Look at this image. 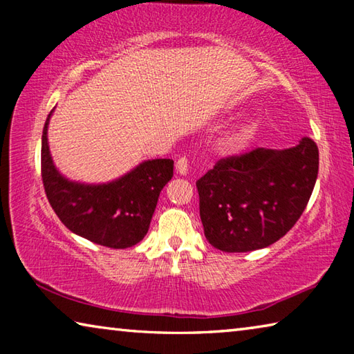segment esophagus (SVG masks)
I'll list each match as a JSON object with an SVG mask.
<instances>
[{"label":"esophagus","mask_w":354,"mask_h":354,"mask_svg":"<svg viewBox=\"0 0 354 354\" xmlns=\"http://www.w3.org/2000/svg\"><path fill=\"white\" fill-rule=\"evenodd\" d=\"M176 170L181 176H185L189 173V160L185 158H179L176 160Z\"/></svg>","instance_id":"34e87169"}]
</instances>
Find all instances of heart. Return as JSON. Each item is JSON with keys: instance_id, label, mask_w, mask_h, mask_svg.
Returning <instances> with one entry per match:
<instances>
[{"instance_id": "obj_1", "label": "heart", "mask_w": 354, "mask_h": 354, "mask_svg": "<svg viewBox=\"0 0 354 354\" xmlns=\"http://www.w3.org/2000/svg\"><path fill=\"white\" fill-rule=\"evenodd\" d=\"M259 129V123L256 120H247L226 129L218 139V148L223 153H237L248 145L254 134Z\"/></svg>"}]
</instances>
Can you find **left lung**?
Here are the masks:
<instances>
[{
	"label": "left lung",
	"instance_id": "left-lung-1",
	"mask_svg": "<svg viewBox=\"0 0 354 354\" xmlns=\"http://www.w3.org/2000/svg\"><path fill=\"white\" fill-rule=\"evenodd\" d=\"M317 175L319 148L309 137L292 148H257L218 160L196 181L207 242L245 253L279 241L306 209Z\"/></svg>",
	"mask_w": 354,
	"mask_h": 354
}]
</instances>
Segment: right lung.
I'll return each instance as SVG.
<instances>
[{"mask_svg":"<svg viewBox=\"0 0 354 354\" xmlns=\"http://www.w3.org/2000/svg\"><path fill=\"white\" fill-rule=\"evenodd\" d=\"M48 115L41 134V179L46 198L71 232L107 248H128L147 236L160 190L173 176L171 159L143 160L103 184L70 181L53 162Z\"/></svg>","mask_w":354,"mask_h":354,"instance_id":"1","label":"right lung"}]
</instances>
